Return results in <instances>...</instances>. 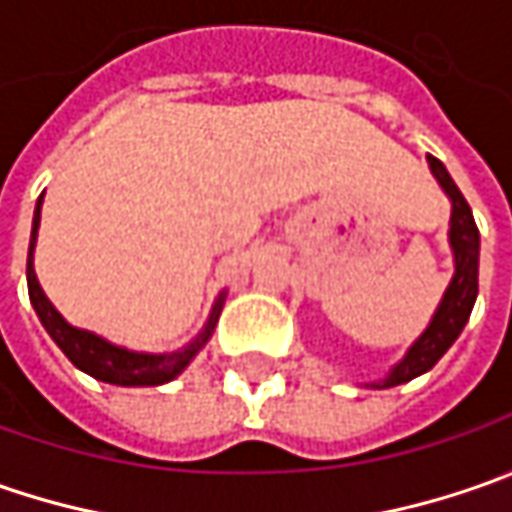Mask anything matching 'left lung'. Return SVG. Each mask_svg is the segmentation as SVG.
I'll use <instances>...</instances> for the list:
<instances>
[{
	"label": "left lung",
	"mask_w": 512,
	"mask_h": 512,
	"mask_svg": "<svg viewBox=\"0 0 512 512\" xmlns=\"http://www.w3.org/2000/svg\"><path fill=\"white\" fill-rule=\"evenodd\" d=\"M427 162H430L436 182L442 185L450 205H453V210H450V247H453L456 273L444 290L442 302L436 307L427 330L410 344L402 362L396 364L382 382H373L370 387H396V384L410 382V379L427 373L450 350V344L459 339V333L470 319V310L476 305V293H479V227L473 219V210L462 196V190L450 179L447 168L436 156H427Z\"/></svg>",
	"instance_id": "1"
}]
</instances>
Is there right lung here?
<instances>
[{"label":"right lung","mask_w":512,"mask_h":512,"mask_svg":"<svg viewBox=\"0 0 512 512\" xmlns=\"http://www.w3.org/2000/svg\"><path fill=\"white\" fill-rule=\"evenodd\" d=\"M39 213H42V196H39L36 210H33V230H30L28 293L30 305L36 310L39 322L45 325L50 339L59 344V350L79 370H85L88 376L99 379V382L122 384V387H156V384L176 379L187 364L193 362V356L205 347L207 339L213 336V327L219 322V313H222V305H225V293H219L202 333L185 347L173 350V353H136V350H128V347L110 344L108 339H102V336H96L90 330L68 325L62 319V313L48 302L45 290L39 287L36 270H33V247H36V233H39Z\"/></svg>","instance_id":"1"}]
</instances>
